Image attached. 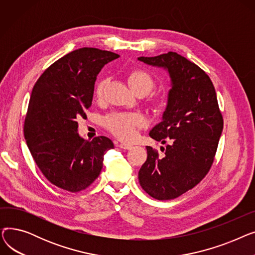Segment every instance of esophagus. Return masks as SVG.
<instances>
[{"label":"esophagus","mask_w":255,"mask_h":255,"mask_svg":"<svg viewBox=\"0 0 255 255\" xmlns=\"http://www.w3.org/2000/svg\"><path fill=\"white\" fill-rule=\"evenodd\" d=\"M119 146H120L121 149H123V150H130V149L133 148L132 144H128V143H120Z\"/></svg>","instance_id":"1"}]
</instances>
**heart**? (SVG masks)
Returning a JSON list of instances; mask_svg holds the SVG:
<instances>
[{"mask_svg":"<svg viewBox=\"0 0 255 255\" xmlns=\"http://www.w3.org/2000/svg\"><path fill=\"white\" fill-rule=\"evenodd\" d=\"M109 83V78H103L96 86V95L102 96L105 86ZM128 83L135 93H149L154 87V79L152 75L145 70H133L129 77ZM155 105H162L165 101V96L157 94L153 97ZM106 128L113 132L116 136L124 140H132L136 136L137 129L145 124V119L140 113H116L107 116L104 120Z\"/></svg>","mask_w":255,"mask_h":255,"instance_id":"obj_1","label":"heart"}]
</instances>
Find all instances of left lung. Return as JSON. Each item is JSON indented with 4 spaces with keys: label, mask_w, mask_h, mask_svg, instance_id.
<instances>
[{
    "label": "left lung",
    "mask_w": 255,
    "mask_h": 255,
    "mask_svg": "<svg viewBox=\"0 0 255 255\" xmlns=\"http://www.w3.org/2000/svg\"><path fill=\"white\" fill-rule=\"evenodd\" d=\"M138 60L162 67L171 79L162 122L150 131L153 139L166 143L167 138L169 144L162 158L152 146H146L148 158L138 171V180L152 197L173 199L192 189L209 172L223 118L212 80L196 64L172 51Z\"/></svg>",
    "instance_id": "obj_1"
}]
</instances>
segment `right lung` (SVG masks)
Instances as JSON below:
<instances>
[{
	"label": "right lung",
	"instance_id": "add662e5",
	"mask_svg": "<svg viewBox=\"0 0 255 255\" xmlns=\"http://www.w3.org/2000/svg\"><path fill=\"white\" fill-rule=\"evenodd\" d=\"M119 57L94 47L78 48L51 64L33 88L24 138L44 177L63 190L88 188L100 175L104 154L114 149L105 136L80 137L76 119L86 117L102 67Z\"/></svg>",
	"mask_w": 255,
	"mask_h": 255
}]
</instances>
